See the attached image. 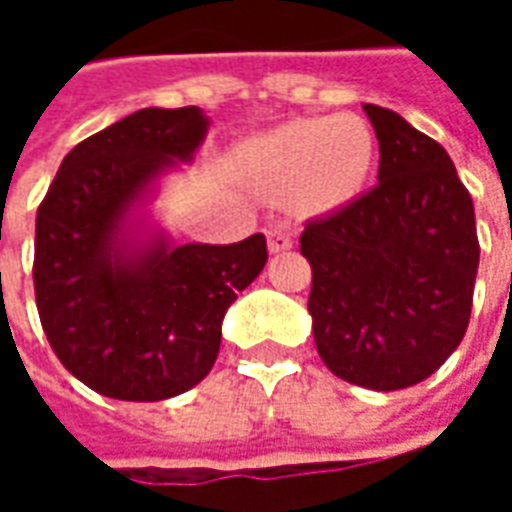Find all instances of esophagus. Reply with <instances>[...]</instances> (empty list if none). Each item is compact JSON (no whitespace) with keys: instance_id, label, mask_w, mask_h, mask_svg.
<instances>
[{"instance_id":"1","label":"esophagus","mask_w":512,"mask_h":512,"mask_svg":"<svg viewBox=\"0 0 512 512\" xmlns=\"http://www.w3.org/2000/svg\"><path fill=\"white\" fill-rule=\"evenodd\" d=\"M290 246H293V238H290V233H285V230H271L268 233V252L271 255H277V252H288Z\"/></svg>"}]
</instances>
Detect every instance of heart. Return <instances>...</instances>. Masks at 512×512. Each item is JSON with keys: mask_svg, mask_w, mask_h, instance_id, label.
<instances>
[{"mask_svg": "<svg viewBox=\"0 0 512 512\" xmlns=\"http://www.w3.org/2000/svg\"><path fill=\"white\" fill-rule=\"evenodd\" d=\"M376 161V136L362 117L290 120L257 136L241 153V169L268 197H293L307 211L332 213L354 202Z\"/></svg>", "mask_w": 512, "mask_h": 512, "instance_id": "1", "label": "heart"}]
</instances>
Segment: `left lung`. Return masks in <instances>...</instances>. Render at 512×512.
<instances>
[{
    "label": "left lung",
    "instance_id": "1",
    "mask_svg": "<svg viewBox=\"0 0 512 512\" xmlns=\"http://www.w3.org/2000/svg\"><path fill=\"white\" fill-rule=\"evenodd\" d=\"M378 186L310 222L307 310L323 365L348 384L392 392L433 376L461 345L480 244L474 205L447 150L384 106L365 104Z\"/></svg>",
    "mask_w": 512,
    "mask_h": 512
}]
</instances>
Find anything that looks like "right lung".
<instances>
[{
	"label": "right lung",
	"mask_w": 512,
	"mask_h": 512,
	"mask_svg": "<svg viewBox=\"0 0 512 512\" xmlns=\"http://www.w3.org/2000/svg\"><path fill=\"white\" fill-rule=\"evenodd\" d=\"M208 126L200 106L139 109L73 147L40 202V323L98 395L153 403L200 384L230 304L266 266L263 233L175 244L153 219L161 180L194 161Z\"/></svg>",
	"instance_id": "1"
}]
</instances>
